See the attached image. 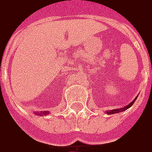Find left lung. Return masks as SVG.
Listing matches in <instances>:
<instances>
[{"label": "left lung", "mask_w": 152, "mask_h": 152, "mask_svg": "<svg viewBox=\"0 0 152 152\" xmlns=\"http://www.w3.org/2000/svg\"><path fill=\"white\" fill-rule=\"evenodd\" d=\"M136 99H137V97L135 98V99L132 101L131 103H130L128 105H126V106H125L124 108H121V109H115V110H108V111L106 112L108 115H113V114H117V113H120V112H122V111H125L126 110H127V109H129L130 107H131L132 105H133V104L135 103V101L136 100Z\"/></svg>", "instance_id": "1"}]
</instances>
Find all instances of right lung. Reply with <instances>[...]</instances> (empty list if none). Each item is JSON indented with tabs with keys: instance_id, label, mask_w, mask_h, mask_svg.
Here are the masks:
<instances>
[{
	"instance_id": "right-lung-1",
	"label": "right lung",
	"mask_w": 152,
	"mask_h": 152,
	"mask_svg": "<svg viewBox=\"0 0 152 152\" xmlns=\"http://www.w3.org/2000/svg\"><path fill=\"white\" fill-rule=\"evenodd\" d=\"M49 113L48 111H43V112H36V115H48Z\"/></svg>"
}]
</instances>
